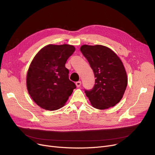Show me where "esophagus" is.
Returning a JSON list of instances; mask_svg holds the SVG:
<instances>
[{"mask_svg": "<svg viewBox=\"0 0 155 155\" xmlns=\"http://www.w3.org/2000/svg\"><path fill=\"white\" fill-rule=\"evenodd\" d=\"M76 86H77L78 87H80L81 85V81H79L76 82Z\"/></svg>", "mask_w": 155, "mask_h": 155, "instance_id": "34e87169", "label": "esophagus"}]
</instances>
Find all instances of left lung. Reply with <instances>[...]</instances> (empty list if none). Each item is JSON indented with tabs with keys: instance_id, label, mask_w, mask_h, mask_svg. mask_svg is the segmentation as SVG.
Segmentation results:
<instances>
[{
	"instance_id": "8db88e82",
	"label": "left lung",
	"mask_w": 155,
	"mask_h": 155,
	"mask_svg": "<svg viewBox=\"0 0 155 155\" xmlns=\"http://www.w3.org/2000/svg\"><path fill=\"white\" fill-rule=\"evenodd\" d=\"M80 50L96 78L93 89L84 90L91 105L100 110L115 106L122 98L127 85V73L120 58L101 45H83Z\"/></svg>"
}]
</instances>
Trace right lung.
Instances as JSON below:
<instances>
[{
  "label": "right lung",
  "instance_id": "right-lung-1",
  "mask_svg": "<svg viewBox=\"0 0 155 155\" xmlns=\"http://www.w3.org/2000/svg\"><path fill=\"white\" fill-rule=\"evenodd\" d=\"M75 49L67 44H50L35 56L28 71L26 86L30 97L41 108L51 111L61 108L76 87L65 67Z\"/></svg>",
  "mask_w": 155,
  "mask_h": 155
}]
</instances>
